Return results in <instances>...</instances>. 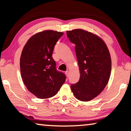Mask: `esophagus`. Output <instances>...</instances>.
<instances>
[{"mask_svg": "<svg viewBox=\"0 0 131 131\" xmlns=\"http://www.w3.org/2000/svg\"><path fill=\"white\" fill-rule=\"evenodd\" d=\"M65 73H66V76H67L68 77L69 76V71H66L65 72Z\"/></svg>", "mask_w": 131, "mask_h": 131, "instance_id": "34e87169", "label": "esophagus"}]
</instances>
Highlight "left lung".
Instances as JSON below:
<instances>
[{"label":"left lung","instance_id":"obj_1","mask_svg":"<svg viewBox=\"0 0 131 131\" xmlns=\"http://www.w3.org/2000/svg\"><path fill=\"white\" fill-rule=\"evenodd\" d=\"M66 34L75 45L80 71V80L71 85V90L78 100L88 102L102 93L108 83L112 69L109 51L102 38L93 33L76 29Z\"/></svg>","mask_w":131,"mask_h":131}]
</instances>
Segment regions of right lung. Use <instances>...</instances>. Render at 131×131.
Listing matches in <instances>:
<instances>
[{"mask_svg": "<svg viewBox=\"0 0 131 131\" xmlns=\"http://www.w3.org/2000/svg\"><path fill=\"white\" fill-rule=\"evenodd\" d=\"M63 34L52 30L38 32L29 38L22 51V79L29 91L39 99L54 96L66 80L52 58L55 45Z\"/></svg>", "mask_w": 131, "mask_h": 131, "instance_id": "obj_1", "label": "right lung"}]
</instances>
